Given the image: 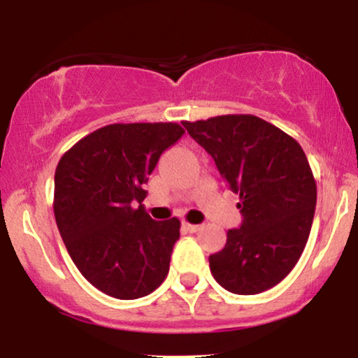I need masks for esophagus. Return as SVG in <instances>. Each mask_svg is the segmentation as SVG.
Listing matches in <instances>:
<instances>
[{
    "label": "esophagus",
    "instance_id": "esophagus-1",
    "mask_svg": "<svg viewBox=\"0 0 358 358\" xmlns=\"http://www.w3.org/2000/svg\"><path fill=\"white\" fill-rule=\"evenodd\" d=\"M183 227L187 229L188 232H192V234H193V232H199L200 229H202V225H199V224H188V222H185Z\"/></svg>",
    "mask_w": 358,
    "mask_h": 358
}]
</instances>
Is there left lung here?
<instances>
[{
  "mask_svg": "<svg viewBox=\"0 0 358 358\" xmlns=\"http://www.w3.org/2000/svg\"><path fill=\"white\" fill-rule=\"evenodd\" d=\"M222 178L239 195L242 220L224 249L208 257L222 287L257 294L281 282L305 249L316 207V182L305 151L285 131L252 114L183 121Z\"/></svg>",
  "mask_w": 358,
  "mask_h": 358,
  "instance_id": "8db88e82",
  "label": "left lung"
}]
</instances>
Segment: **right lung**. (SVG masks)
Wrapping results in <instances>:
<instances>
[{
    "label": "right lung",
    "instance_id": "obj_1",
    "mask_svg": "<svg viewBox=\"0 0 358 358\" xmlns=\"http://www.w3.org/2000/svg\"><path fill=\"white\" fill-rule=\"evenodd\" d=\"M183 133L176 122L109 124L77 141L57 165L53 213L62 241L82 276L109 296H146L170 271L180 220L151 219L143 183Z\"/></svg>",
    "mask_w": 358,
    "mask_h": 358
}]
</instances>
